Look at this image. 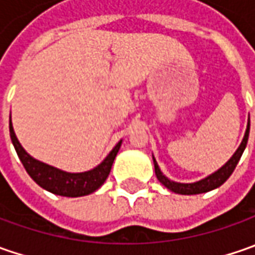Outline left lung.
Masks as SVG:
<instances>
[{
	"label": "left lung",
	"mask_w": 255,
	"mask_h": 255,
	"mask_svg": "<svg viewBox=\"0 0 255 255\" xmlns=\"http://www.w3.org/2000/svg\"><path fill=\"white\" fill-rule=\"evenodd\" d=\"M249 133H250V119H249V123H247V130H246V134H244V137H243V142H241V144L239 146V149L236 150V153L231 156L230 160L226 163L223 167H220L219 170L214 171L213 174L207 176V177L203 179V180L196 181V183H177V181L170 180V179H167L162 171H160L159 166H157V162H156V159L153 157L156 177H157V180L160 181L164 187H167L169 190L174 191V193H177V194H200V193L214 190V189L220 187L221 184L230 177L231 173L236 169L237 163L240 160L241 154H243L246 146H247V142H249Z\"/></svg>",
	"instance_id": "obj_1"
}]
</instances>
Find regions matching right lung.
<instances>
[{"label": "right lung", "instance_id": "right-lung-1", "mask_svg": "<svg viewBox=\"0 0 255 255\" xmlns=\"http://www.w3.org/2000/svg\"><path fill=\"white\" fill-rule=\"evenodd\" d=\"M9 136L16 150V154L24 164L26 173L31 176V179L45 190L51 191L58 196H65V197H81V196H86L98 190L108 179L112 169L113 160L122 144V140H121L113 147L112 152L105 157V160L92 170L84 171V173H68V171L59 170L54 166L39 162L25 152L24 147L21 146V143L18 142L15 136L11 121H9Z\"/></svg>", "mask_w": 255, "mask_h": 255}]
</instances>
